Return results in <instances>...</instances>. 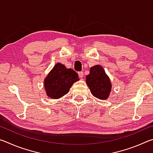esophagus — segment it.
<instances>
[{
  "label": "esophagus",
  "instance_id": "obj_1",
  "mask_svg": "<svg viewBox=\"0 0 153 153\" xmlns=\"http://www.w3.org/2000/svg\"><path fill=\"white\" fill-rule=\"evenodd\" d=\"M84 72L83 71H79V72H78V76H79V77H84Z\"/></svg>",
  "mask_w": 153,
  "mask_h": 153
}]
</instances>
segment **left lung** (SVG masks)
Wrapping results in <instances>:
<instances>
[{
  "mask_svg": "<svg viewBox=\"0 0 153 153\" xmlns=\"http://www.w3.org/2000/svg\"><path fill=\"white\" fill-rule=\"evenodd\" d=\"M86 77V84L92 95L100 100L107 99L112 86L104 69L99 65L93 66Z\"/></svg>",
  "mask_w": 153,
  "mask_h": 153,
  "instance_id": "1",
  "label": "left lung"
}]
</instances>
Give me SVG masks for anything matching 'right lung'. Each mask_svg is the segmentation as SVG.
<instances>
[{
    "label": "right lung",
    "mask_w": 153,
    "mask_h": 153,
    "mask_svg": "<svg viewBox=\"0 0 153 153\" xmlns=\"http://www.w3.org/2000/svg\"><path fill=\"white\" fill-rule=\"evenodd\" d=\"M78 75L64 65L56 63L44 81L46 95L57 99L68 93L74 82L78 81Z\"/></svg>",
    "instance_id": "1"
}]
</instances>
